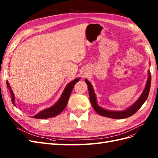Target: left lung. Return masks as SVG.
<instances>
[{"instance_id": "1", "label": "left lung", "mask_w": 158, "mask_h": 158, "mask_svg": "<svg viewBox=\"0 0 158 158\" xmlns=\"http://www.w3.org/2000/svg\"><path fill=\"white\" fill-rule=\"evenodd\" d=\"M85 82L88 85V91H89V96L91 104L93 108L94 109L96 112L100 116L110 118L113 119H123L131 116L134 115L137 111L141 108V106L148 98V96L150 92V86H151V74L150 70L148 71V78L146 82V86L142 92V94L140 95L139 98L136 100L134 103L130 106V107L127 108V109L121 111H115V110H108L102 108L97 103L96 96L94 90V88L92 84L89 82L87 79H85Z\"/></svg>"}]
</instances>
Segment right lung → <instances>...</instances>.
<instances>
[{
    "mask_svg": "<svg viewBox=\"0 0 158 158\" xmlns=\"http://www.w3.org/2000/svg\"><path fill=\"white\" fill-rule=\"evenodd\" d=\"M80 80V78H77L74 79V80L71 81L66 85L64 89L61 94L60 98L58 100V101L55 103L53 106H51V107L44 109L43 110L40 111V112L36 114L35 116H32L33 118H37V119H46V118H52L54 116H56L57 115L60 114L62 111L64 110L66 106L68 104V102H69V97L70 96V94L73 89V88L74 85L77 83ZM6 84H7V88L10 90V94H11V101L15 106V94L13 93V91L12 90L11 87L10 86V84L8 83V81H6Z\"/></svg>",
    "mask_w": 158,
    "mask_h": 158,
    "instance_id": "obj_1",
    "label": "right lung"
}]
</instances>
